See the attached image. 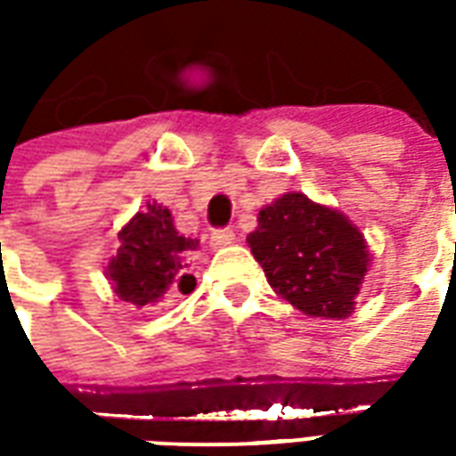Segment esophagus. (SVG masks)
<instances>
[{
	"instance_id": "obj_1",
	"label": "esophagus",
	"mask_w": 456,
	"mask_h": 456,
	"mask_svg": "<svg viewBox=\"0 0 456 456\" xmlns=\"http://www.w3.org/2000/svg\"><path fill=\"white\" fill-rule=\"evenodd\" d=\"M234 239H237V234H234L232 229H217V232H212V237H209V247L224 248L229 247V244H234Z\"/></svg>"
}]
</instances>
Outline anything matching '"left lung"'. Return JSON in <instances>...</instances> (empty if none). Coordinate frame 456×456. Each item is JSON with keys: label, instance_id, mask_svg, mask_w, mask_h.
I'll use <instances>...</instances> for the list:
<instances>
[{"label": "left lung", "instance_id": "obj_1", "mask_svg": "<svg viewBox=\"0 0 456 456\" xmlns=\"http://www.w3.org/2000/svg\"><path fill=\"white\" fill-rule=\"evenodd\" d=\"M247 241L271 288L300 313L352 315L371 256L362 232L339 209L286 192L261 208Z\"/></svg>", "mask_w": 456, "mask_h": 456}]
</instances>
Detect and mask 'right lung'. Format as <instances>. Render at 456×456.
Segmentation results:
<instances>
[{
    "label": "right lung",
    "instance_id": "1",
    "mask_svg": "<svg viewBox=\"0 0 456 456\" xmlns=\"http://www.w3.org/2000/svg\"><path fill=\"white\" fill-rule=\"evenodd\" d=\"M198 239L178 234L173 215L163 205H149L136 212L119 232V248L107 266L114 293L136 307L159 303L168 290L190 293L195 278L188 273V254Z\"/></svg>",
    "mask_w": 456,
    "mask_h": 456
}]
</instances>
